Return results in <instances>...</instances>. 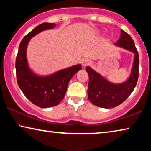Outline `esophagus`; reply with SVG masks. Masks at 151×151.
I'll return each mask as SVG.
<instances>
[{
  "label": "esophagus",
  "mask_w": 151,
  "mask_h": 151,
  "mask_svg": "<svg viewBox=\"0 0 151 151\" xmlns=\"http://www.w3.org/2000/svg\"><path fill=\"white\" fill-rule=\"evenodd\" d=\"M91 63V60L88 59V58H83V60H82V65H83V67H85V66H86L88 65H90Z\"/></svg>",
  "instance_id": "obj_1"
}]
</instances>
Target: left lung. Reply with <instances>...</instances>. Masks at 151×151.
Here are the masks:
<instances>
[{
	"mask_svg": "<svg viewBox=\"0 0 151 151\" xmlns=\"http://www.w3.org/2000/svg\"><path fill=\"white\" fill-rule=\"evenodd\" d=\"M114 45L134 55L131 72L126 81L121 83H111L90 66L86 68L89 76L88 99L94 105L101 108H114L123 103L133 91L139 77V53L131 36L121 30V38Z\"/></svg>",
	"mask_w": 151,
	"mask_h": 151,
	"instance_id": "left-lung-1",
	"label": "left lung"
}]
</instances>
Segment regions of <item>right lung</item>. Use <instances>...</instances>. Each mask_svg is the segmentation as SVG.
Here are the masks:
<instances>
[{
    "instance_id": "1",
    "label": "right lung",
    "mask_w": 151,
    "mask_h": 151,
    "mask_svg": "<svg viewBox=\"0 0 151 151\" xmlns=\"http://www.w3.org/2000/svg\"><path fill=\"white\" fill-rule=\"evenodd\" d=\"M56 25L45 22L35 27L22 40L16 58L18 85L25 96L40 108L58 105L65 97L70 79L82 69L81 64H78L45 76L37 75L30 69L27 57L30 40L42 31L54 29Z\"/></svg>"
}]
</instances>
